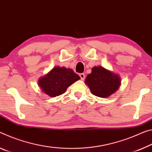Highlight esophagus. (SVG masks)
<instances>
[{
	"instance_id": "obj_1",
	"label": "esophagus",
	"mask_w": 152,
	"mask_h": 152,
	"mask_svg": "<svg viewBox=\"0 0 152 152\" xmlns=\"http://www.w3.org/2000/svg\"><path fill=\"white\" fill-rule=\"evenodd\" d=\"M80 77L81 80H85V74H83V73L80 74Z\"/></svg>"
}]
</instances>
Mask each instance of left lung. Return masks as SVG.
Listing matches in <instances>:
<instances>
[{
  "label": "left lung",
  "instance_id": "1",
  "mask_svg": "<svg viewBox=\"0 0 152 152\" xmlns=\"http://www.w3.org/2000/svg\"><path fill=\"white\" fill-rule=\"evenodd\" d=\"M85 83L91 93L99 97H108L116 92L121 85L120 75L102 66H95Z\"/></svg>",
  "mask_w": 152,
  "mask_h": 152
}]
</instances>
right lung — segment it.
Here are the masks:
<instances>
[{
    "instance_id": "obj_1",
    "label": "right lung",
    "mask_w": 152,
    "mask_h": 152,
    "mask_svg": "<svg viewBox=\"0 0 152 152\" xmlns=\"http://www.w3.org/2000/svg\"><path fill=\"white\" fill-rule=\"evenodd\" d=\"M80 79V77L74 73L72 69L56 66L40 77L38 85L46 95L55 97L64 93L68 86Z\"/></svg>"
}]
</instances>
